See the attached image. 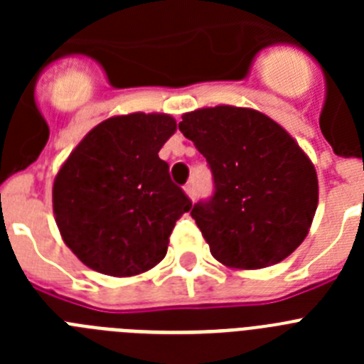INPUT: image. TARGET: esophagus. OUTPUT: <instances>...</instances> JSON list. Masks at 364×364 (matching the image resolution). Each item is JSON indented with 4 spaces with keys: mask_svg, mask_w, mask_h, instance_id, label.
Returning <instances> with one entry per match:
<instances>
[{
    "mask_svg": "<svg viewBox=\"0 0 364 364\" xmlns=\"http://www.w3.org/2000/svg\"><path fill=\"white\" fill-rule=\"evenodd\" d=\"M184 191H186V195H188L189 198H191V200H195V197H197V191H195V186L193 184H188L184 188Z\"/></svg>",
    "mask_w": 364,
    "mask_h": 364,
    "instance_id": "1",
    "label": "esophagus"
}]
</instances>
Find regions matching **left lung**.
<instances>
[{"label":"left lung","instance_id":"8db88e82","mask_svg":"<svg viewBox=\"0 0 364 364\" xmlns=\"http://www.w3.org/2000/svg\"><path fill=\"white\" fill-rule=\"evenodd\" d=\"M178 129L213 173V197L191 210L211 255L233 269L291 255L319 202L314 164L291 134L264 112L233 105L186 112Z\"/></svg>","mask_w":364,"mask_h":364}]
</instances>
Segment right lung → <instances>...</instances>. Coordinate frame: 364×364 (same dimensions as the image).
Returning <instances> with one entry per match:
<instances>
[{
    "label": "right lung",
    "mask_w": 364,
    "mask_h": 364,
    "mask_svg": "<svg viewBox=\"0 0 364 364\" xmlns=\"http://www.w3.org/2000/svg\"><path fill=\"white\" fill-rule=\"evenodd\" d=\"M176 131L164 112H131L92 127L60 167L53 211L70 252L95 272L133 277L166 257L191 200L159 151Z\"/></svg>",
    "instance_id": "1"
}]
</instances>
